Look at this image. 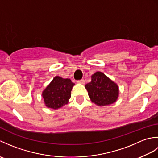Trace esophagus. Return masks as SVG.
Returning a JSON list of instances; mask_svg holds the SVG:
<instances>
[{
  "instance_id": "esophagus-1",
  "label": "esophagus",
  "mask_w": 158,
  "mask_h": 158,
  "mask_svg": "<svg viewBox=\"0 0 158 158\" xmlns=\"http://www.w3.org/2000/svg\"><path fill=\"white\" fill-rule=\"evenodd\" d=\"M77 83H81V84H84L85 81L83 79H81V80H79V81H77Z\"/></svg>"
}]
</instances>
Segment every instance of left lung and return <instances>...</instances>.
I'll return each mask as SVG.
<instances>
[{
	"instance_id": "1",
	"label": "left lung",
	"mask_w": 158,
	"mask_h": 158,
	"mask_svg": "<svg viewBox=\"0 0 158 158\" xmlns=\"http://www.w3.org/2000/svg\"><path fill=\"white\" fill-rule=\"evenodd\" d=\"M91 82L85 88L92 102L99 106H108L115 103L119 96V87L102 72H96L91 77Z\"/></svg>"
}]
</instances>
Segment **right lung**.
I'll return each mask as SVG.
<instances>
[{
    "mask_svg": "<svg viewBox=\"0 0 158 158\" xmlns=\"http://www.w3.org/2000/svg\"><path fill=\"white\" fill-rule=\"evenodd\" d=\"M75 85L70 79L56 76L42 92L45 105L49 109H58L67 105Z\"/></svg>",
    "mask_w": 158,
    "mask_h": 158,
    "instance_id": "obj_1",
    "label": "right lung"
}]
</instances>
